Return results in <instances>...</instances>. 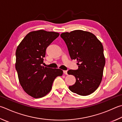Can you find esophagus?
<instances>
[{"label":"esophagus","mask_w":122,"mask_h":122,"mask_svg":"<svg viewBox=\"0 0 122 122\" xmlns=\"http://www.w3.org/2000/svg\"><path fill=\"white\" fill-rule=\"evenodd\" d=\"M63 73L65 75H68V73H67V70H64L63 71Z\"/></svg>","instance_id":"esophagus-1"}]
</instances>
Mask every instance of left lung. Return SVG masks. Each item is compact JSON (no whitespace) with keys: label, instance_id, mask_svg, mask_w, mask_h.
Returning <instances> with one entry per match:
<instances>
[{"label":"left lung","instance_id":"1","mask_svg":"<svg viewBox=\"0 0 122 122\" xmlns=\"http://www.w3.org/2000/svg\"><path fill=\"white\" fill-rule=\"evenodd\" d=\"M60 36L67 46L71 59L77 60V70L68 74L76 78V83L69 86L71 91L80 96L92 94L100 84L105 65L103 48L92 33L76 30L62 33Z\"/></svg>","mask_w":122,"mask_h":122}]
</instances>
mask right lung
I'll return each instance as SVG.
<instances>
[{
    "instance_id": "obj_1",
    "label": "right lung",
    "mask_w": 122,
    "mask_h": 122,
    "mask_svg": "<svg viewBox=\"0 0 122 122\" xmlns=\"http://www.w3.org/2000/svg\"><path fill=\"white\" fill-rule=\"evenodd\" d=\"M59 36L55 32L34 31L26 35L17 46L15 68L19 82L24 91L33 98L47 95L55 78L63 74L60 69L42 66L46 48Z\"/></svg>"
}]
</instances>
